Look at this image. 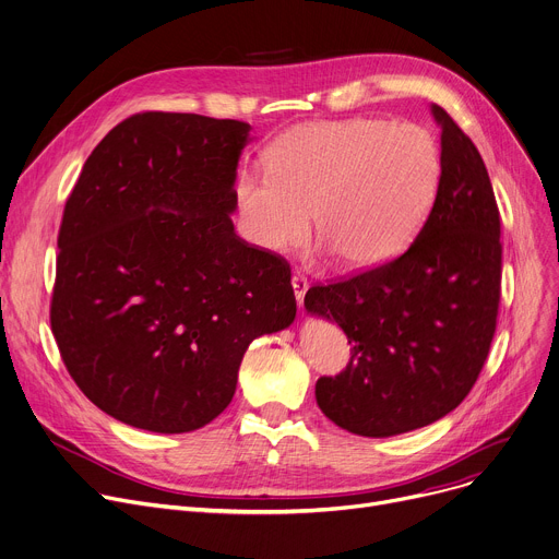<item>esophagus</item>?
<instances>
[{
  "label": "esophagus",
  "instance_id": "34e87169",
  "mask_svg": "<svg viewBox=\"0 0 559 559\" xmlns=\"http://www.w3.org/2000/svg\"><path fill=\"white\" fill-rule=\"evenodd\" d=\"M290 286H293V293H295L297 305L302 307V302H305V295H307V290H309V282H307V277H302V275H293V277H290Z\"/></svg>",
  "mask_w": 559,
  "mask_h": 559
}]
</instances>
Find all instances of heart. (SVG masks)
<instances>
[{"label":"heart","mask_w":559,"mask_h":559,"mask_svg":"<svg viewBox=\"0 0 559 559\" xmlns=\"http://www.w3.org/2000/svg\"><path fill=\"white\" fill-rule=\"evenodd\" d=\"M269 175L241 171L235 205L243 239L286 252L311 233L340 262L369 269L401 252L432 207L441 152L425 127L382 118L290 127L266 152Z\"/></svg>","instance_id":"b5f03b06"}]
</instances>
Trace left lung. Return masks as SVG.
<instances>
[{"label": "left lung", "mask_w": 559, "mask_h": 559, "mask_svg": "<svg viewBox=\"0 0 559 559\" xmlns=\"http://www.w3.org/2000/svg\"><path fill=\"white\" fill-rule=\"evenodd\" d=\"M441 179L429 217L396 260L352 280L313 286L307 313L347 333L345 371L316 382L337 427L384 439L450 414L488 358L501 286V222L479 150L445 109Z\"/></svg>", "instance_id": "obj_1"}]
</instances>
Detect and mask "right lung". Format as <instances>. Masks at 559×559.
I'll list each match as a JSON object with an SVG mask.
<instances>
[{
    "label": "right lung",
    "instance_id": "1",
    "mask_svg": "<svg viewBox=\"0 0 559 559\" xmlns=\"http://www.w3.org/2000/svg\"><path fill=\"white\" fill-rule=\"evenodd\" d=\"M250 124L145 111L98 143L67 199L51 331L82 394L183 435L233 401L254 337L293 324L290 269L230 214Z\"/></svg>",
    "mask_w": 559,
    "mask_h": 559
}]
</instances>
